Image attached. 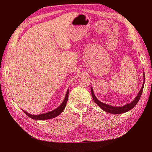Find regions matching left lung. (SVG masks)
<instances>
[{"mask_svg":"<svg viewBox=\"0 0 152 152\" xmlns=\"http://www.w3.org/2000/svg\"><path fill=\"white\" fill-rule=\"evenodd\" d=\"M143 83L142 84V88L139 91V93L137 95V96L135 97L134 100L132 102L128 103V104L124 105L121 107H113L111 105L106 104V103L101 102L100 101H99L97 99V98L96 97H95V95L94 93L92 87H91V94H92V98H93L94 102L100 107V108L101 109H102L103 111H106V112H107V113H109L111 114H121V113H126V112H127V111H128L131 110V109H132L135 105H136V104L139 102V100L141 97V95H142V91L143 89V86H144V84H145V74H144V73H143Z\"/></svg>","mask_w":152,"mask_h":152,"instance_id":"1","label":"left lung"}]
</instances>
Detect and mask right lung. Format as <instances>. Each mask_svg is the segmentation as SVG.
<instances>
[{
    "label": "right lung",
    "instance_id": "right-lung-1",
    "mask_svg": "<svg viewBox=\"0 0 152 152\" xmlns=\"http://www.w3.org/2000/svg\"><path fill=\"white\" fill-rule=\"evenodd\" d=\"M68 94H69V89L67 90L65 97V99H64V100L63 101V102L61 103V104L56 109H55L52 111H50L48 113L41 114V115H31V114L27 113L26 111H25V110H22L23 112L25 113L26 115H28L29 117H30L31 118L33 119H36V120H45V119H49L55 118L57 116H58L60 113H61L62 111L64 110V109H65L66 105V102L68 101Z\"/></svg>",
    "mask_w": 152,
    "mask_h": 152
}]
</instances>
